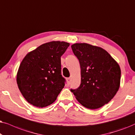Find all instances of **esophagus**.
I'll return each mask as SVG.
<instances>
[{"label":"esophagus","instance_id":"obj_1","mask_svg":"<svg viewBox=\"0 0 135 135\" xmlns=\"http://www.w3.org/2000/svg\"><path fill=\"white\" fill-rule=\"evenodd\" d=\"M66 81H67L68 84H70V82H71V78H66Z\"/></svg>","mask_w":135,"mask_h":135}]
</instances>
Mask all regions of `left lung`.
<instances>
[{
  "instance_id": "obj_1",
  "label": "left lung",
  "mask_w": 135,
  "mask_h": 135,
  "mask_svg": "<svg viewBox=\"0 0 135 135\" xmlns=\"http://www.w3.org/2000/svg\"><path fill=\"white\" fill-rule=\"evenodd\" d=\"M71 49L80 62L81 84L70 90L78 101L89 109L108 103L120 87L121 70L106 51L86 43H76Z\"/></svg>"
}]
</instances>
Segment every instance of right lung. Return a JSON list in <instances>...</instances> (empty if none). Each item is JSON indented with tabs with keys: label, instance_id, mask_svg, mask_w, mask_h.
<instances>
[{
	"label": "right lung",
	"instance_id": "1",
	"mask_svg": "<svg viewBox=\"0 0 135 135\" xmlns=\"http://www.w3.org/2000/svg\"><path fill=\"white\" fill-rule=\"evenodd\" d=\"M70 44L52 41L30 52L21 61L17 75L18 88L29 103L37 107L51 105L64 88L60 57Z\"/></svg>",
	"mask_w": 135,
	"mask_h": 135
}]
</instances>
